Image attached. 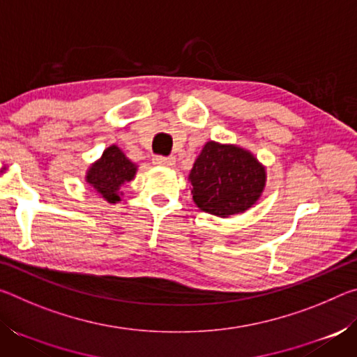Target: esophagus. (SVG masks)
Instances as JSON below:
<instances>
[{
  "mask_svg": "<svg viewBox=\"0 0 357 357\" xmlns=\"http://www.w3.org/2000/svg\"><path fill=\"white\" fill-rule=\"evenodd\" d=\"M153 164L157 167H173L174 164H176V159H174V157L155 155L153 159Z\"/></svg>",
  "mask_w": 357,
  "mask_h": 357,
  "instance_id": "34e87169",
  "label": "esophagus"
}]
</instances>
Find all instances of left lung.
Listing matches in <instances>:
<instances>
[{"label": "left lung", "mask_w": 357, "mask_h": 357, "mask_svg": "<svg viewBox=\"0 0 357 357\" xmlns=\"http://www.w3.org/2000/svg\"><path fill=\"white\" fill-rule=\"evenodd\" d=\"M266 178V167L249 149L213 140L187 176L193 203L222 219L249 211L263 195Z\"/></svg>", "instance_id": "8db88e82"}]
</instances>
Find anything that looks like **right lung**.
<instances>
[{
  "label": "right lung",
  "instance_id": "add662e5",
  "mask_svg": "<svg viewBox=\"0 0 357 357\" xmlns=\"http://www.w3.org/2000/svg\"><path fill=\"white\" fill-rule=\"evenodd\" d=\"M138 165L134 164L116 144L108 146L98 160L93 162L84 174V181L105 202L114 204L121 202L123 187L135 178Z\"/></svg>",
  "mask_w": 357,
  "mask_h": 357
}]
</instances>
